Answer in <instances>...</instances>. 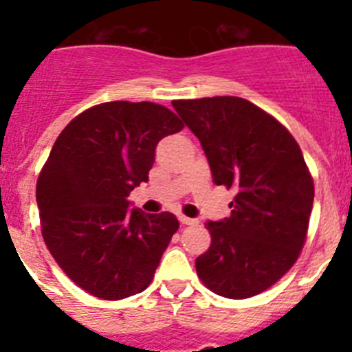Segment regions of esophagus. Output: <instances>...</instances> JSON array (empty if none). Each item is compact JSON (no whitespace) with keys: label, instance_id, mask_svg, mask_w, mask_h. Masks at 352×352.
Returning <instances> with one entry per match:
<instances>
[{"label":"esophagus","instance_id":"1","mask_svg":"<svg viewBox=\"0 0 352 352\" xmlns=\"http://www.w3.org/2000/svg\"><path fill=\"white\" fill-rule=\"evenodd\" d=\"M179 222H182L183 226H195V223H197V220L188 219V217H185V214H179Z\"/></svg>","mask_w":352,"mask_h":352}]
</instances>
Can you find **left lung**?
<instances>
[{"instance_id":"1","label":"left lung","mask_w":352,"mask_h":352,"mask_svg":"<svg viewBox=\"0 0 352 352\" xmlns=\"http://www.w3.org/2000/svg\"><path fill=\"white\" fill-rule=\"evenodd\" d=\"M201 141L213 182L234 188L231 217L211 222L208 252L195 259L208 289L245 300L272 287L300 257L314 179L289 130L239 96L174 100Z\"/></svg>"}]
</instances>
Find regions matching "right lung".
<instances>
[{
	"mask_svg": "<svg viewBox=\"0 0 352 352\" xmlns=\"http://www.w3.org/2000/svg\"><path fill=\"white\" fill-rule=\"evenodd\" d=\"M173 111L153 102H105L76 116L56 139L36 182L43 241L80 289L102 300L142 292L178 231L169 211L132 208L148 182L158 141L179 132Z\"/></svg>",
	"mask_w": 352,
	"mask_h": 352,
	"instance_id": "right-lung-1",
	"label": "right lung"
}]
</instances>
